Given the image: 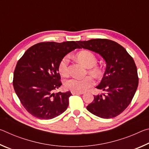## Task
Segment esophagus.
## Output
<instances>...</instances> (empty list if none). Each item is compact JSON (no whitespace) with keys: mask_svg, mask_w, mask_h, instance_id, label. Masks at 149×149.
Listing matches in <instances>:
<instances>
[{"mask_svg":"<svg viewBox=\"0 0 149 149\" xmlns=\"http://www.w3.org/2000/svg\"><path fill=\"white\" fill-rule=\"evenodd\" d=\"M72 95H83L84 94V93H77V92L72 91Z\"/></svg>","mask_w":149,"mask_h":149,"instance_id":"34e87169","label":"esophagus"}]
</instances>
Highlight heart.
<instances>
[{
  "instance_id": "obj_1",
  "label": "heart",
  "mask_w": 149,
  "mask_h": 149,
  "mask_svg": "<svg viewBox=\"0 0 149 149\" xmlns=\"http://www.w3.org/2000/svg\"><path fill=\"white\" fill-rule=\"evenodd\" d=\"M77 58L88 68V73L95 77H99L100 75V70L96 66L97 58L92 52L89 50H81L76 55ZM70 59L68 56H64L60 60L58 65V70L63 76H66L68 74V66ZM95 85V81L91 76H87L83 79L72 77L64 81V87L66 89L73 92L83 93L86 91L90 87Z\"/></svg>"
}]
</instances>
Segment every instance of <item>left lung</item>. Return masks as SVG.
I'll list each match as a JSON object with an SVG mask.
<instances>
[{"label":"left lung","mask_w":149,"mask_h":149,"mask_svg":"<svg viewBox=\"0 0 149 149\" xmlns=\"http://www.w3.org/2000/svg\"><path fill=\"white\" fill-rule=\"evenodd\" d=\"M77 42L81 48L101 55L107 62L104 76L97 87L106 93L95 95L87 109L105 119L117 116L129 106L137 89L139 77L134 60L125 48L112 40L95 39Z\"/></svg>","instance_id":"1"}]
</instances>
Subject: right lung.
Listing matches in <instances>:
<instances>
[{
	"mask_svg": "<svg viewBox=\"0 0 149 149\" xmlns=\"http://www.w3.org/2000/svg\"><path fill=\"white\" fill-rule=\"evenodd\" d=\"M79 48L75 41L41 42L29 48L20 58L14 70L13 86L29 114L50 120L67 109L71 93H52L62 85L58 65L62 57Z\"/></svg>",
	"mask_w": 149,
	"mask_h": 149,
	"instance_id": "obj_1",
	"label": "right lung"
}]
</instances>
